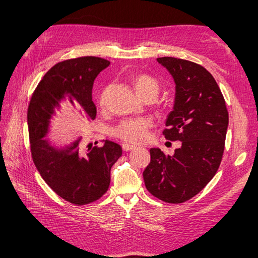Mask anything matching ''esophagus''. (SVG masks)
I'll use <instances>...</instances> for the list:
<instances>
[{
    "mask_svg": "<svg viewBox=\"0 0 258 258\" xmlns=\"http://www.w3.org/2000/svg\"><path fill=\"white\" fill-rule=\"evenodd\" d=\"M122 147H123V150H124L125 152H130V151H132V150H135V149H136V146L127 144V143H124V144L122 145Z\"/></svg>",
    "mask_w": 258,
    "mask_h": 258,
    "instance_id": "obj_1",
    "label": "esophagus"
}]
</instances>
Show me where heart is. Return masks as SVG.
Segmentation results:
<instances>
[{
  "mask_svg": "<svg viewBox=\"0 0 258 258\" xmlns=\"http://www.w3.org/2000/svg\"><path fill=\"white\" fill-rule=\"evenodd\" d=\"M132 83L135 91L142 98L154 96L156 98L160 92V83L153 78L152 75L145 73H139L133 76ZM105 95H102L101 104H104ZM152 126V122L147 118H135L127 119L117 125L114 128L113 133L116 138L130 143L140 144L143 143L149 138V130Z\"/></svg>",
  "mask_w": 258,
  "mask_h": 258,
  "instance_id": "b5f03b06",
  "label": "heart"
}]
</instances>
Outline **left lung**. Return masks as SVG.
<instances>
[{
    "instance_id": "1",
    "label": "left lung",
    "mask_w": 258,
    "mask_h": 258,
    "mask_svg": "<svg viewBox=\"0 0 258 258\" xmlns=\"http://www.w3.org/2000/svg\"><path fill=\"white\" fill-rule=\"evenodd\" d=\"M176 84L174 109L163 135L180 141L174 155L151 149L143 172L147 190L172 204L190 200L210 183L221 165L228 126L225 100L215 79L202 65L187 59L158 57Z\"/></svg>"
}]
</instances>
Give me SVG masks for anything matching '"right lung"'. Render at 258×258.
Returning a JSON list of instances; mask_svg holds the SVG:
<instances>
[{
    "label": "right lung",
    "mask_w": 258,
    "mask_h": 258,
    "mask_svg": "<svg viewBox=\"0 0 258 258\" xmlns=\"http://www.w3.org/2000/svg\"><path fill=\"white\" fill-rule=\"evenodd\" d=\"M109 61L83 56L59 62L48 70L33 93L27 109L32 160L52 190L71 204L82 206L106 193L111 168L122 155V147L111 141L84 151L80 140L64 150H56L44 140L54 109L62 100L75 102L90 119L96 117L92 87L97 74Z\"/></svg>",
    "instance_id": "1"
}]
</instances>
